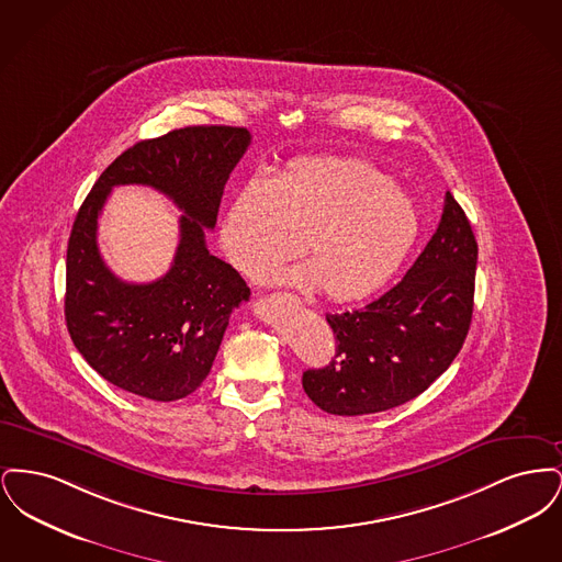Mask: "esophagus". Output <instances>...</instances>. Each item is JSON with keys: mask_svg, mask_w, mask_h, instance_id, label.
<instances>
[{"mask_svg": "<svg viewBox=\"0 0 562 562\" xmlns=\"http://www.w3.org/2000/svg\"><path fill=\"white\" fill-rule=\"evenodd\" d=\"M284 299H289V301H293V303H296V301H299V299H296V296H294V294L284 293Z\"/></svg>", "mask_w": 562, "mask_h": 562, "instance_id": "34e87169", "label": "esophagus"}]
</instances>
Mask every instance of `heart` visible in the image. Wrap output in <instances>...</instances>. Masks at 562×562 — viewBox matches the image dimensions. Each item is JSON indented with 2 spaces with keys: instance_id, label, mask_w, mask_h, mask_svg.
Instances as JSON below:
<instances>
[{
  "instance_id": "heart-1",
  "label": "heart",
  "mask_w": 562,
  "mask_h": 562,
  "mask_svg": "<svg viewBox=\"0 0 562 562\" xmlns=\"http://www.w3.org/2000/svg\"><path fill=\"white\" fill-rule=\"evenodd\" d=\"M419 236L411 198L369 161L305 158L273 179H252L221 223L227 261L250 280L296 252L307 259L273 280L305 291L324 289L333 301L379 291Z\"/></svg>"
}]
</instances>
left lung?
<instances>
[{"instance_id":"8db88e82","label":"left lung","mask_w":562,"mask_h":562,"mask_svg":"<svg viewBox=\"0 0 562 562\" xmlns=\"http://www.w3.org/2000/svg\"><path fill=\"white\" fill-rule=\"evenodd\" d=\"M479 244L451 191L428 246L401 282L369 305L326 314L335 356L303 373L310 401L330 415H369L413 401L445 373L463 346Z\"/></svg>"}]
</instances>
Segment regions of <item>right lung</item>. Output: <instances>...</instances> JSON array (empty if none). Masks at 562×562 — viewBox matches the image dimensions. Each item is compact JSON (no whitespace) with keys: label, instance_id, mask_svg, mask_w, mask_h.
<instances>
[{"label":"right lung","instance_id":"obj_1","mask_svg":"<svg viewBox=\"0 0 562 562\" xmlns=\"http://www.w3.org/2000/svg\"><path fill=\"white\" fill-rule=\"evenodd\" d=\"M250 133L188 126L140 140L109 164L74 221L67 246L65 321L83 360L136 396L186 398L211 373L229 316L250 289L206 248L223 188L246 154ZM115 184H147L183 211L171 269L156 283L120 281L95 244L98 214Z\"/></svg>","mask_w":562,"mask_h":562}]
</instances>
